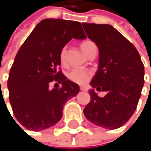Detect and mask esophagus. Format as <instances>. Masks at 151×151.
I'll use <instances>...</instances> for the list:
<instances>
[{
  "mask_svg": "<svg viewBox=\"0 0 151 151\" xmlns=\"http://www.w3.org/2000/svg\"><path fill=\"white\" fill-rule=\"evenodd\" d=\"M79 88H80V90H81V91H87V88H86V86H81Z\"/></svg>",
  "mask_w": 151,
  "mask_h": 151,
  "instance_id": "esophagus-1",
  "label": "esophagus"
}]
</instances>
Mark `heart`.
Masks as SVG:
<instances>
[{"instance_id":"1","label":"heart","mask_w":151,"mask_h":151,"mask_svg":"<svg viewBox=\"0 0 151 151\" xmlns=\"http://www.w3.org/2000/svg\"><path fill=\"white\" fill-rule=\"evenodd\" d=\"M80 47H81V50H83V52L87 56L93 48H96V45L91 40H86V41H84V42L81 43ZM59 58H60L61 64L62 65H65V62H66V48L65 47H64L61 50L60 54H59ZM67 76H68V78L70 80H72V81H73L75 83H78V84H85L90 78L91 73L88 71L75 68V69L71 70L68 73V75Z\"/></svg>"}]
</instances>
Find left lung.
<instances>
[{
    "label": "left lung",
    "mask_w": 151,
    "mask_h": 151,
    "mask_svg": "<svg viewBox=\"0 0 151 151\" xmlns=\"http://www.w3.org/2000/svg\"><path fill=\"white\" fill-rule=\"evenodd\" d=\"M82 25L99 49L98 70L90 85L107 93L102 98L90 89L91 101L83 112L92 123L115 129L123 126L136 111L144 84V66L136 47L113 26L86 22Z\"/></svg>",
    "instance_id": "1"
}]
</instances>
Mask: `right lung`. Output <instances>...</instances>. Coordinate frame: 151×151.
Masks as SVG:
<instances>
[{
  "mask_svg": "<svg viewBox=\"0 0 151 151\" xmlns=\"http://www.w3.org/2000/svg\"><path fill=\"white\" fill-rule=\"evenodd\" d=\"M73 38H86L79 22L44 19L19 49L8 88L13 113L25 129L40 131L56 125L65 104L78 93V85L58 71L60 51ZM53 81L61 87L50 89Z\"/></svg>",
  "mask_w": 151,
  "mask_h": 151,
  "instance_id": "1",
  "label": "right lung"
}]
</instances>
